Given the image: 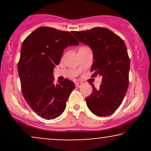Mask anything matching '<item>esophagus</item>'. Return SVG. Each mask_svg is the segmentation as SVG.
I'll list each match as a JSON object with an SVG mask.
<instances>
[{
	"label": "esophagus",
	"mask_w": 151,
	"mask_h": 151,
	"mask_svg": "<svg viewBox=\"0 0 151 151\" xmlns=\"http://www.w3.org/2000/svg\"><path fill=\"white\" fill-rule=\"evenodd\" d=\"M75 85L77 86V87H80V86H81L83 85V83L81 82H76Z\"/></svg>",
	"instance_id": "34e87169"
}]
</instances>
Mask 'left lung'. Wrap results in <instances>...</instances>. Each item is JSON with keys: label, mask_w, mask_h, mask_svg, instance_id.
<instances>
[{"label": "left lung", "mask_w": 151, "mask_h": 151, "mask_svg": "<svg viewBox=\"0 0 151 151\" xmlns=\"http://www.w3.org/2000/svg\"><path fill=\"white\" fill-rule=\"evenodd\" d=\"M72 33L92 50V76L102 77L99 89L91 84L92 92L85 99L86 105L98 116L111 115L120 106L129 86L130 60L125 42L104 27Z\"/></svg>", "instance_id": "8db88e82"}]
</instances>
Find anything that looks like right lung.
Wrapping results in <instances>:
<instances>
[{
  "mask_svg": "<svg viewBox=\"0 0 151 151\" xmlns=\"http://www.w3.org/2000/svg\"><path fill=\"white\" fill-rule=\"evenodd\" d=\"M70 32L40 27L25 38L18 70L22 95L27 104L43 119H54L63 113L75 85L65 79L54 84L53 70L67 46L79 45Z\"/></svg>",
  "mask_w": 151,
  "mask_h": 151,
  "instance_id": "add662e5",
  "label": "right lung"
}]
</instances>
